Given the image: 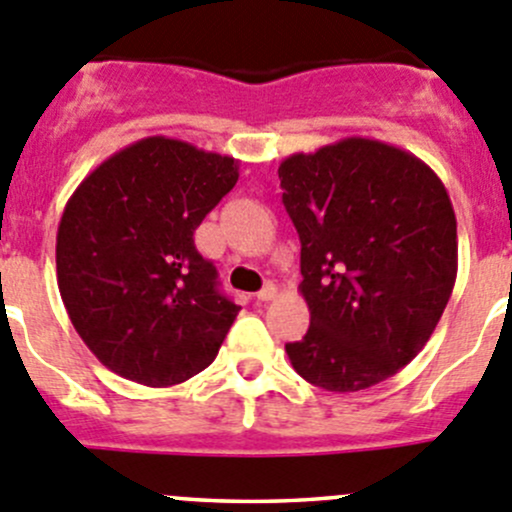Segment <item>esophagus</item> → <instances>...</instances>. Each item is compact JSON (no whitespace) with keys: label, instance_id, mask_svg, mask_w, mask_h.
I'll return each mask as SVG.
<instances>
[{"label":"esophagus","instance_id":"obj_1","mask_svg":"<svg viewBox=\"0 0 512 512\" xmlns=\"http://www.w3.org/2000/svg\"><path fill=\"white\" fill-rule=\"evenodd\" d=\"M257 302H267V300H275V297H277V287L275 285H272V282H267V285L265 287H262V290L260 292H257Z\"/></svg>","mask_w":512,"mask_h":512}]
</instances>
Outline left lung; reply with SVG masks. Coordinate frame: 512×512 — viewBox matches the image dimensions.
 <instances>
[{"mask_svg":"<svg viewBox=\"0 0 512 512\" xmlns=\"http://www.w3.org/2000/svg\"><path fill=\"white\" fill-rule=\"evenodd\" d=\"M300 235L310 327L285 352L330 393L388 380L425 347L458 277V222L440 177L410 152L345 137L282 160Z\"/></svg>","mask_w":512,"mask_h":512,"instance_id":"obj_1","label":"left lung"}]
</instances>
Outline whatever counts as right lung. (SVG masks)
Returning a JSON list of instances; mask_svg holds the SVG:
<instances>
[{
  "label": "right lung",
  "mask_w": 512,
  "mask_h": 512,
  "mask_svg": "<svg viewBox=\"0 0 512 512\" xmlns=\"http://www.w3.org/2000/svg\"><path fill=\"white\" fill-rule=\"evenodd\" d=\"M237 170L235 157L145 137L69 197L57 230L59 295L84 345L119 377L170 388L217 357L240 305L220 292L195 230Z\"/></svg>",
  "instance_id": "obj_1"
}]
</instances>
